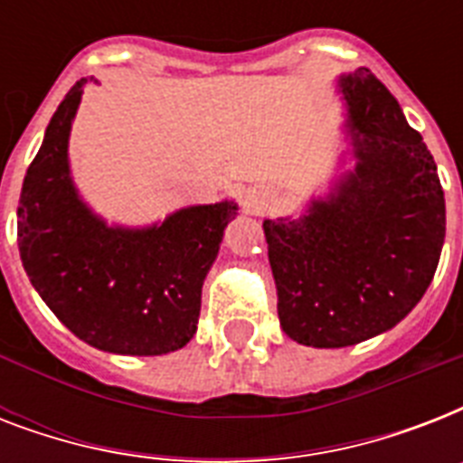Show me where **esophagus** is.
I'll return each mask as SVG.
<instances>
[{"mask_svg":"<svg viewBox=\"0 0 463 463\" xmlns=\"http://www.w3.org/2000/svg\"><path fill=\"white\" fill-rule=\"evenodd\" d=\"M247 206H250L254 213H260V211L264 209V202H261V199H250V202H247Z\"/></svg>","mask_w":463,"mask_h":463,"instance_id":"obj_1","label":"esophagus"}]
</instances>
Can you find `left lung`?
<instances>
[{"label":"left lung","mask_w":463,"mask_h":463,"mask_svg":"<svg viewBox=\"0 0 463 463\" xmlns=\"http://www.w3.org/2000/svg\"><path fill=\"white\" fill-rule=\"evenodd\" d=\"M338 86L355 173L300 221H264L281 326L312 348L396 326L430 286L445 242V192L423 137L370 69Z\"/></svg>","instance_id":"left-lung-1"}]
</instances>
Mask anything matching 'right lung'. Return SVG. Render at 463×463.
<instances>
[{
	"label": "right lung",
	"mask_w": 463,
	"mask_h": 463,
	"mask_svg": "<svg viewBox=\"0 0 463 463\" xmlns=\"http://www.w3.org/2000/svg\"><path fill=\"white\" fill-rule=\"evenodd\" d=\"M83 83L60 103L25 173L16 213L21 261L47 307L86 344L122 355L177 351L194 336L203 279L238 206H189L148 231L98 221L76 196L67 163Z\"/></svg>",
	"instance_id": "1"
}]
</instances>
